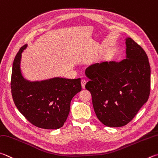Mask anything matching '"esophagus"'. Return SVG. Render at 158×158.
Returning <instances> with one entry per match:
<instances>
[{
	"instance_id": "obj_1",
	"label": "esophagus",
	"mask_w": 158,
	"mask_h": 158,
	"mask_svg": "<svg viewBox=\"0 0 158 158\" xmlns=\"http://www.w3.org/2000/svg\"><path fill=\"white\" fill-rule=\"evenodd\" d=\"M81 84L82 88H83V89H84V88H85V84H86V81H85V79H82V80H81Z\"/></svg>"
}]
</instances>
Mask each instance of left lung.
Returning a JSON list of instances; mask_svg holds the SVG:
<instances>
[{"label": "left lung", "instance_id": "left-lung-1", "mask_svg": "<svg viewBox=\"0 0 158 158\" xmlns=\"http://www.w3.org/2000/svg\"><path fill=\"white\" fill-rule=\"evenodd\" d=\"M126 59L90 65L85 74L90 80L94 110L103 124L120 127L130 122L148 99L151 67L145 51L131 38L126 39Z\"/></svg>", "mask_w": 158, "mask_h": 158}]
</instances>
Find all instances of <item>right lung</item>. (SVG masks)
<instances>
[{
	"mask_svg": "<svg viewBox=\"0 0 158 158\" xmlns=\"http://www.w3.org/2000/svg\"><path fill=\"white\" fill-rule=\"evenodd\" d=\"M21 48L14 58L11 91L16 108L31 124L44 129H58L64 126L70 113L73 97L81 90V79L60 77L30 81L21 70Z\"/></svg>",
	"mask_w": 158,
	"mask_h": 158,
	"instance_id": "add662e5",
	"label": "right lung"
}]
</instances>
